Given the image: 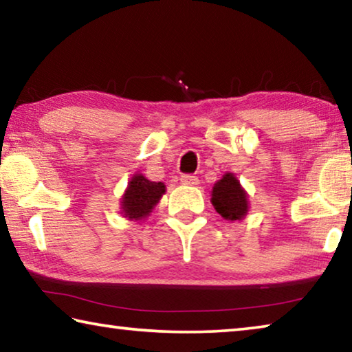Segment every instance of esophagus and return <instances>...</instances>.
Wrapping results in <instances>:
<instances>
[{"label": "esophagus", "instance_id": "34e87169", "mask_svg": "<svg viewBox=\"0 0 352 352\" xmlns=\"http://www.w3.org/2000/svg\"><path fill=\"white\" fill-rule=\"evenodd\" d=\"M180 182L182 184H188V186H195V184H199V178L195 175H182Z\"/></svg>", "mask_w": 352, "mask_h": 352}]
</instances>
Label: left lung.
I'll list each match as a JSON object with an SVG mask.
<instances>
[{"label": "left lung", "instance_id": "left-lung-1", "mask_svg": "<svg viewBox=\"0 0 352 352\" xmlns=\"http://www.w3.org/2000/svg\"><path fill=\"white\" fill-rule=\"evenodd\" d=\"M211 204L216 211L226 220H242L248 212V195L234 174L226 172L214 184Z\"/></svg>", "mask_w": 352, "mask_h": 352}]
</instances>
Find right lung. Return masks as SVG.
Segmentation results:
<instances>
[{"label":"right lung","mask_w":352,"mask_h":352,"mask_svg":"<svg viewBox=\"0 0 352 352\" xmlns=\"http://www.w3.org/2000/svg\"><path fill=\"white\" fill-rule=\"evenodd\" d=\"M164 192V183L151 182L142 174H135L130 178L129 186L122 195L121 210L124 217L130 220L147 217Z\"/></svg>","instance_id":"add662e5"}]
</instances>
